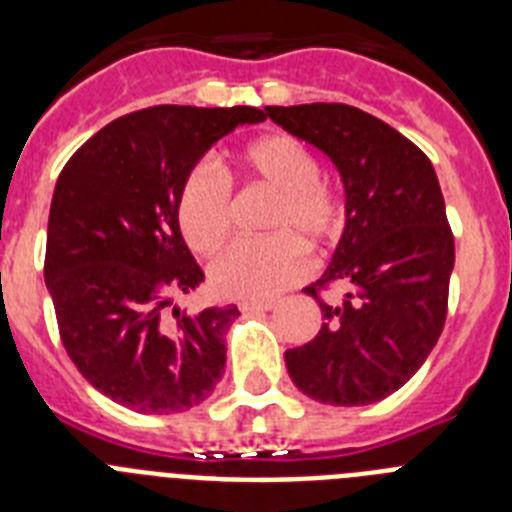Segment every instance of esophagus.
Returning a JSON list of instances; mask_svg holds the SVG:
<instances>
[{
  "label": "esophagus",
  "mask_w": 512,
  "mask_h": 512,
  "mask_svg": "<svg viewBox=\"0 0 512 512\" xmlns=\"http://www.w3.org/2000/svg\"><path fill=\"white\" fill-rule=\"evenodd\" d=\"M238 307H241L243 312H266L274 307V302H264V300H243L238 302Z\"/></svg>",
  "instance_id": "1"
}]
</instances>
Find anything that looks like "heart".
<instances>
[{
    "mask_svg": "<svg viewBox=\"0 0 512 512\" xmlns=\"http://www.w3.org/2000/svg\"><path fill=\"white\" fill-rule=\"evenodd\" d=\"M248 187L274 192L261 241L235 243L212 264V287L235 300H269L310 274L305 243L330 248L346 230V205L320 176V161L307 143L289 133L251 140L235 161ZM176 220L194 253L212 256L233 228V192L225 176L197 166L176 197Z\"/></svg>",
    "mask_w": 512,
    "mask_h": 512,
    "instance_id": "obj_1",
    "label": "heart"
}]
</instances>
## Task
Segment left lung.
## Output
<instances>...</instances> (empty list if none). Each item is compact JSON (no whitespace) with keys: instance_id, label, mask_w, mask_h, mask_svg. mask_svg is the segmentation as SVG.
Returning <instances> with one entry per match:
<instances>
[{"instance_id":"8db88e82","label":"left lung","mask_w":512,"mask_h":512,"mask_svg":"<svg viewBox=\"0 0 512 512\" xmlns=\"http://www.w3.org/2000/svg\"><path fill=\"white\" fill-rule=\"evenodd\" d=\"M287 133L333 158L346 230L323 279L305 289L323 312L310 343L287 348L292 382L323 405H372L418 372L449 312L454 233L433 164L395 128L341 102L266 107ZM347 289L330 303L325 291Z\"/></svg>"}]
</instances>
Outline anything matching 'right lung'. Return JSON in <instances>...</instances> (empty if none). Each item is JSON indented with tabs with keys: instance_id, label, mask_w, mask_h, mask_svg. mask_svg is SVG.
<instances>
[{
	"instance_id": "obj_1",
	"label": "right lung",
	"mask_w": 512,
	"mask_h": 512,
	"mask_svg": "<svg viewBox=\"0 0 512 512\" xmlns=\"http://www.w3.org/2000/svg\"><path fill=\"white\" fill-rule=\"evenodd\" d=\"M261 120L256 107L158 104L104 125L58 176L43 266L58 333L84 379L122 408L184 413L223 377L241 312L171 310L205 282L176 197L215 140Z\"/></svg>"
}]
</instances>
